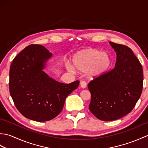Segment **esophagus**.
I'll return each instance as SVG.
<instances>
[{
	"label": "esophagus",
	"instance_id": "esophagus-1",
	"mask_svg": "<svg viewBox=\"0 0 148 148\" xmlns=\"http://www.w3.org/2000/svg\"><path fill=\"white\" fill-rule=\"evenodd\" d=\"M80 86H81V88H83V89L85 88L86 87V83L84 81H81V82H80Z\"/></svg>",
	"mask_w": 148,
	"mask_h": 148
}]
</instances>
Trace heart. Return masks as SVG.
<instances>
[{
    "label": "heart",
    "mask_w": 148,
    "mask_h": 148,
    "mask_svg": "<svg viewBox=\"0 0 148 148\" xmlns=\"http://www.w3.org/2000/svg\"><path fill=\"white\" fill-rule=\"evenodd\" d=\"M72 64L76 70L80 72H88V76L94 78L106 73L111 65V59L106 52H100L95 48H88L75 53L72 57ZM67 67L69 71H75L71 65H67Z\"/></svg>",
    "instance_id": "heart-1"
}]
</instances>
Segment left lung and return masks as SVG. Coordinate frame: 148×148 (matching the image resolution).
<instances>
[{"label":"left lung","mask_w":148,"mask_h":148,"mask_svg":"<svg viewBox=\"0 0 148 148\" xmlns=\"http://www.w3.org/2000/svg\"><path fill=\"white\" fill-rule=\"evenodd\" d=\"M116 53L114 68L88 84L91 93L89 109L102 121H113L130 113L143 90L140 63L128 47L109 42Z\"/></svg>","instance_id":"1"}]
</instances>
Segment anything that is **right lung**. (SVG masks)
<instances>
[{
  "label": "right lung",
  "instance_id": "add662e5",
  "mask_svg": "<svg viewBox=\"0 0 148 148\" xmlns=\"http://www.w3.org/2000/svg\"><path fill=\"white\" fill-rule=\"evenodd\" d=\"M52 54L45 47L31 45L12 60L9 71V92L16 108L27 118L42 122L58 116L65 99L79 86L58 82L45 73Z\"/></svg>",
  "mask_w": 148,
  "mask_h": 148
}]
</instances>
